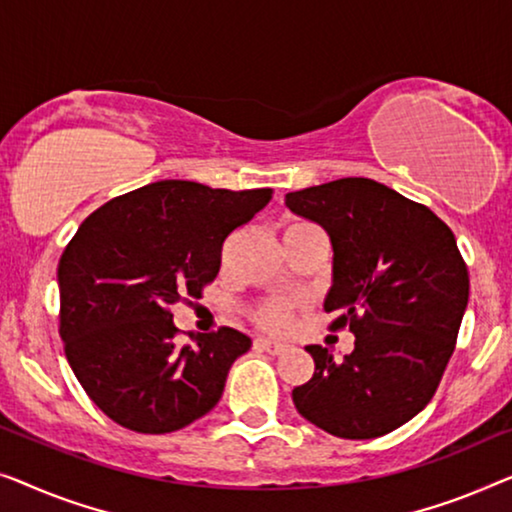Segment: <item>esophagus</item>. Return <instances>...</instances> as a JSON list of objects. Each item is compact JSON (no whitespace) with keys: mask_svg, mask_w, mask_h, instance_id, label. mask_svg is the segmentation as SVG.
Instances as JSON below:
<instances>
[{"mask_svg":"<svg viewBox=\"0 0 512 512\" xmlns=\"http://www.w3.org/2000/svg\"><path fill=\"white\" fill-rule=\"evenodd\" d=\"M257 348H262L266 352H271V355H280V352H285L287 345L280 343V341H273V338H266V336H259L255 341Z\"/></svg>","mask_w":512,"mask_h":512,"instance_id":"esophagus-1","label":"esophagus"}]
</instances>
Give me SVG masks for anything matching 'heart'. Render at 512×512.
I'll use <instances>...</instances> for the list:
<instances>
[{
    "label": "heart",
    "mask_w": 512,
    "mask_h": 512,
    "mask_svg": "<svg viewBox=\"0 0 512 512\" xmlns=\"http://www.w3.org/2000/svg\"><path fill=\"white\" fill-rule=\"evenodd\" d=\"M299 225H306V222H299ZM299 225H292V227H299ZM290 311H292L290 301L271 299L257 308L255 318L259 325L266 329H283L287 322H290Z\"/></svg>",
    "instance_id": "obj_1"
}]
</instances>
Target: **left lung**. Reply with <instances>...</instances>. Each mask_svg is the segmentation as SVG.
<instances>
[{"mask_svg": "<svg viewBox=\"0 0 512 512\" xmlns=\"http://www.w3.org/2000/svg\"><path fill=\"white\" fill-rule=\"evenodd\" d=\"M325 229L334 259L325 311L355 350L336 362L306 345L313 378L292 390L301 417L338 438L390 434L434 397L469 304V271L445 222L371 178H338L285 194Z\"/></svg>", "mask_w": 512, "mask_h": 512, "instance_id": "8db88e82", "label": "left lung"}]
</instances>
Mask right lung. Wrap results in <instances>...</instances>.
<instances>
[{
	"mask_svg": "<svg viewBox=\"0 0 512 512\" xmlns=\"http://www.w3.org/2000/svg\"><path fill=\"white\" fill-rule=\"evenodd\" d=\"M271 190L157 181L88 215L57 266L67 362L120 427L169 434L213 410L250 336L222 327L174 341L169 308L201 297L222 243L269 204Z\"/></svg>",
	"mask_w": 512,
	"mask_h": 512,
	"instance_id": "add662e5",
	"label": "right lung"
}]
</instances>
